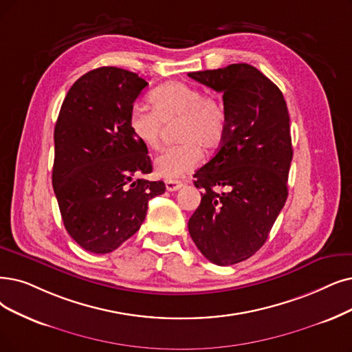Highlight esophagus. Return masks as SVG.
<instances>
[{
	"mask_svg": "<svg viewBox=\"0 0 352 352\" xmlns=\"http://www.w3.org/2000/svg\"><path fill=\"white\" fill-rule=\"evenodd\" d=\"M182 186H184V182H182V180H176V179L166 180V189L170 190V192L179 190Z\"/></svg>",
	"mask_w": 352,
	"mask_h": 352,
	"instance_id": "obj_1",
	"label": "esophagus"
}]
</instances>
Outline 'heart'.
Segmentation results:
<instances>
[{
    "label": "heart",
    "instance_id": "1",
    "mask_svg": "<svg viewBox=\"0 0 352 352\" xmlns=\"http://www.w3.org/2000/svg\"><path fill=\"white\" fill-rule=\"evenodd\" d=\"M151 109L134 105L129 125L138 143L157 150L162 143L163 124L179 120L177 140L184 142L163 150L154 163L156 172L166 179H177L193 170L206 150L221 144L227 130V114L217 98L185 82L172 80L153 89L148 95Z\"/></svg>",
    "mask_w": 352,
    "mask_h": 352
}]
</instances>
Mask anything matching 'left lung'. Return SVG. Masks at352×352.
<instances>
[{"mask_svg": "<svg viewBox=\"0 0 352 352\" xmlns=\"http://www.w3.org/2000/svg\"><path fill=\"white\" fill-rule=\"evenodd\" d=\"M189 76L222 92L227 130L215 156L193 175L204 192L188 228L210 263L231 265L263 247L287 199L293 157L287 105L282 91L247 63ZM218 187L226 190L217 192Z\"/></svg>", "mask_w": 352, "mask_h": 352, "instance_id": "left-lung-1", "label": "left lung"}]
</instances>
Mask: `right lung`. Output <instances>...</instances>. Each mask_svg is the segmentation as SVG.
<instances>
[{"label":"right lung","mask_w":352,"mask_h":352,"mask_svg":"<svg viewBox=\"0 0 352 352\" xmlns=\"http://www.w3.org/2000/svg\"><path fill=\"white\" fill-rule=\"evenodd\" d=\"M148 85L130 70L104 66L80 76L66 94L54 127L52 184L69 235L87 251L107 254L133 236L148 201L166 190L151 173L147 147L129 116Z\"/></svg>","instance_id":"obj_1"}]
</instances>
